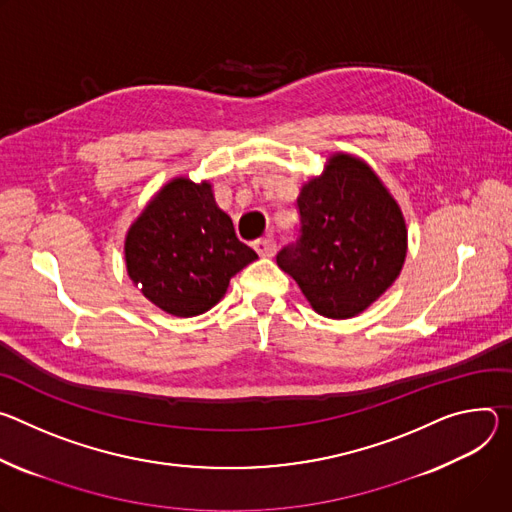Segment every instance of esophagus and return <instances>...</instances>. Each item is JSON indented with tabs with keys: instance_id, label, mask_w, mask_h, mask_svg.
Instances as JSON below:
<instances>
[{
	"instance_id": "1",
	"label": "esophagus",
	"mask_w": 512,
	"mask_h": 512,
	"mask_svg": "<svg viewBox=\"0 0 512 512\" xmlns=\"http://www.w3.org/2000/svg\"><path fill=\"white\" fill-rule=\"evenodd\" d=\"M254 250L262 256V258H272L276 254V242L272 238H260L254 242Z\"/></svg>"
}]
</instances>
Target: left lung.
<instances>
[{
	"label": "left lung",
	"instance_id": "1",
	"mask_svg": "<svg viewBox=\"0 0 512 512\" xmlns=\"http://www.w3.org/2000/svg\"><path fill=\"white\" fill-rule=\"evenodd\" d=\"M301 238L276 264L295 278L315 313L350 319L378 301L407 258L401 205L360 156L333 152L297 197Z\"/></svg>",
	"mask_w": 512,
	"mask_h": 512
}]
</instances>
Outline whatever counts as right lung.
I'll list each match as a JSON object with an SVG mask.
<instances>
[{
	"instance_id": "right-lung-1",
	"label": "right lung",
	"mask_w": 512,
	"mask_h": 512,
	"mask_svg": "<svg viewBox=\"0 0 512 512\" xmlns=\"http://www.w3.org/2000/svg\"><path fill=\"white\" fill-rule=\"evenodd\" d=\"M134 287L158 309L195 317L215 307L230 280L258 254L240 242L209 181L181 175L162 185L124 240Z\"/></svg>"
}]
</instances>
